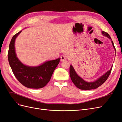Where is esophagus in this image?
<instances>
[{
  "label": "esophagus",
  "instance_id": "1",
  "mask_svg": "<svg viewBox=\"0 0 122 122\" xmlns=\"http://www.w3.org/2000/svg\"><path fill=\"white\" fill-rule=\"evenodd\" d=\"M67 60V57L65 55H61V61H66Z\"/></svg>",
  "mask_w": 122,
  "mask_h": 122
}]
</instances>
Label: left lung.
<instances>
[{"mask_svg": "<svg viewBox=\"0 0 122 122\" xmlns=\"http://www.w3.org/2000/svg\"><path fill=\"white\" fill-rule=\"evenodd\" d=\"M102 34L112 40L110 36L107 32L105 31H102ZM112 42L113 48L116 50V48L114 46L113 43L112 41ZM112 68L110 69L105 74L103 75L101 77H100L98 80L92 82H88L86 81H85L83 79H82L81 77H80L77 74L72 65H70V76L73 83L75 84V86L77 87H78L79 89L83 90H93L95 89V88H98L106 81V80L108 78L110 73H111Z\"/></svg>", "mask_w": 122, "mask_h": 122, "instance_id": "left-lung-1", "label": "left lung"}]
</instances>
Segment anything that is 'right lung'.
Instances as JSON below:
<instances>
[{"mask_svg":"<svg viewBox=\"0 0 122 122\" xmlns=\"http://www.w3.org/2000/svg\"><path fill=\"white\" fill-rule=\"evenodd\" d=\"M21 31L15 35L11 40L8 51V60L15 76L25 87L40 88L49 82L52 74L58 65L61 58L50 61L38 67H28L20 61L15 50V41Z\"/></svg>","mask_w":122,"mask_h":122,"instance_id":"right-lung-1","label":"right lung"}]
</instances>
